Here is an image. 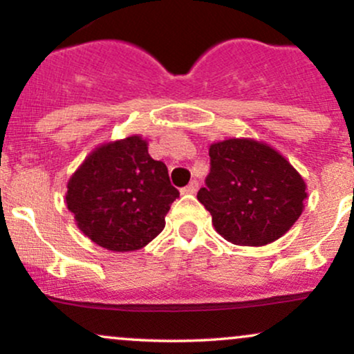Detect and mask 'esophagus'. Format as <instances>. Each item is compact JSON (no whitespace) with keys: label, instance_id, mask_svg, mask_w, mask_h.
Instances as JSON below:
<instances>
[{"label":"esophagus","instance_id":"1","mask_svg":"<svg viewBox=\"0 0 354 354\" xmlns=\"http://www.w3.org/2000/svg\"><path fill=\"white\" fill-rule=\"evenodd\" d=\"M198 188H200V185H198L196 180H193L188 186L181 188V194H194L198 191Z\"/></svg>","mask_w":354,"mask_h":354}]
</instances>
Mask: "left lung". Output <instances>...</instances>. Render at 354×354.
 <instances>
[{"mask_svg": "<svg viewBox=\"0 0 354 354\" xmlns=\"http://www.w3.org/2000/svg\"><path fill=\"white\" fill-rule=\"evenodd\" d=\"M211 169L198 201L214 230L239 246H263L281 238L303 213L306 183L276 149L250 138L209 146Z\"/></svg>", "mask_w": 354, "mask_h": 354, "instance_id": "obj_1", "label": "left lung"}]
</instances>
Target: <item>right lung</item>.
<instances>
[{"mask_svg": "<svg viewBox=\"0 0 354 354\" xmlns=\"http://www.w3.org/2000/svg\"><path fill=\"white\" fill-rule=\"evenodd\" d=\"M180 191L141 136L101 145L68 181L66 206L78 228L109 251H135L165 228Z\"/></svg>", "mask_w": 354, "mask_h": 354, "instance_id": "1", "label": "right lung"}]
</instances>
